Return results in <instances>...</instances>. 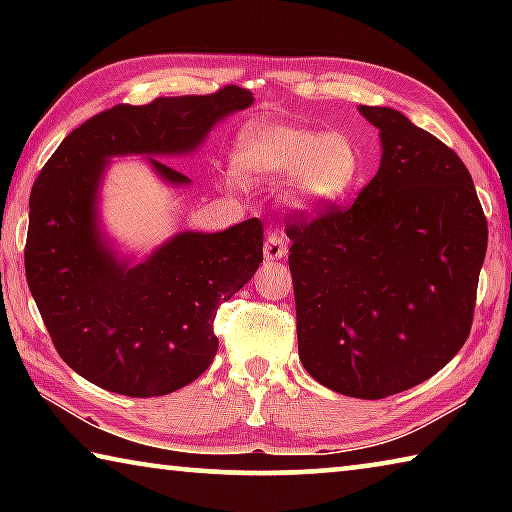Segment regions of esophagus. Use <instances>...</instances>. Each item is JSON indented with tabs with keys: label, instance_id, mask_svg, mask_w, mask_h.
Segmentation results:
<instances>
[{
	"label": "esophagus",
	"instance_id": "34e87169",
	"mask_svg": "<svg viewBox=\"0 0 512 512\" xmlns=\"http://www.w3.org/2000/svg\"><path fill=\"white\" fill-rule=\"evenodd\" d=\"M287 253H289V244L287 239H284V235H280V232H271L264 241V257L268 262H275V259H282Z\"/></svg>",
	"mask_w": 512,
	"mask_h": 512
}]
</instances>
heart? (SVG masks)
Wrapping results in <instances>:
<instances>
[{
    "mask_svg": "<svg viewBox=\"0 0 512 512\" xmlns=\"http://www.w3.org/2000/svg\"><path fill=\"white\" fill-rule=\"evenodd\" d=\"M232 169L244 183L291 178V201L302 210H323L352 192L363 160L348 133L255 121L237 137Z\"/></svg>",
    "mask_w": 512,
    "mask_h": 512,
    "instance_id": "b5f03b06",
    "label": "heart"
}]
</instances>
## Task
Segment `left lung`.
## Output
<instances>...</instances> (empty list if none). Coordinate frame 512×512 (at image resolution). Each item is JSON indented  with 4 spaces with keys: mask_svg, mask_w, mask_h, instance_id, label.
Instances as JSON below:
<instances>
[{
    "mask_svg": "<svg viewBox=\"0 0 512 512\" xmlns=\"http://www.w3.org/2000/svg\"><path fill=\"white\" fill-rule=\"evenodd\" d=\"M379 128L377 176L350 207L289 221L300 361L332 391L381 400L445 368L470 336L488 221L463 160L402 112Z\"/></svg>",
    "mask_w": 512,
    "mask_h": 512,
    "instance_id": "8db88e82",
    "label": "left lung"
}]
</instances>
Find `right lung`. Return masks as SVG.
<instances>
[{
	"mask_svg": "<svg viewBox=\"0 0 512 512\" xmlns=\"http://www.w3.org/2000/svg\"><path fill=\"white\" fill-rule=\"evenodd\" d=\"M253 92L225 85L203 97L121 103L74 128L42 167L29 198L24 268L31 296L69 368L106 391L158 397L192 384L219 348L214 316L262 264L264 228L178 232L140 264L99 228V185L115 155H146L173 187L189 178L162 155H185Z\"/></svg>",
	"mask_w": 512,
	"mask_h": 512,
	"instance_id": "add662e5",
	"label": "right lung"
}]
</instances>
